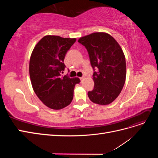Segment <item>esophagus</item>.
<instances>
[{
	"mask_svg": "<svg viewBox=\"0 0 158 158\" xmlns=\"http://www.w3.org/2000/svg\"><path fill=\"white\" fill-rule=\"evenodd\" d=\"M84 76H82V77H80V79L81 80H83V79H84Z\"/></svg>",
	"mask_w": 158,
	"mask_h": 158,
	"instance_id": "esophagus-1",
	"label": "esophagus"
}]
</instances>
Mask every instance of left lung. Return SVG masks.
Segmentation results:
<instances>
[{"mask_svg": "<svg viewBox=\"0 0 158 158\" xmlns=\"http://www.w3.org/2000/svg\"><path fill=\"white\" fill-rule=\"evenodd\" d=\"M86 48L94 72V87L88 95L94 103L110 104L120 94L126 80V60L121 46L107 33L96 32L78 41Z\"/></svg>", "mask_w": 158, "mask_h": 158, "instance_id": "1", "label": "left lung"}]
</instances>
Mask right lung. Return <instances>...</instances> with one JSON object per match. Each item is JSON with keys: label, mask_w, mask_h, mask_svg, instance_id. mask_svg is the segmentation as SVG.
<instances>
[{"label": "right lung", "mask_w": 158, "mask_h": 158, "mask_svg": "<svg viewBox=\"0 0 158 158\" xmlns=\"http://www.w3.org/2000/svg\"><path fill=\"white\" fill-rule=\"evenodd\" d=\"M76 39L46 35L37 43L30 60V76L33 90L47 107L63 109L73 101L78 78L61 76L66 67L64 59Z\"/></svg>", "instance_id": "add662e5"}]
</instances>
